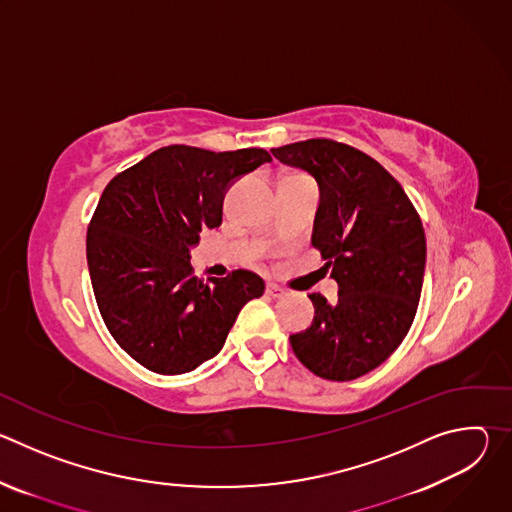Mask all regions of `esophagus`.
<instances>
[{
  "label": "esophagus",
  "mask_w": 512,
  "mask_h": 512,
  "mask_svg": "<svg viewBox=\"0 0 512 512\" xmlns=\"http://www.w3.org/2000/svg\"><path fill=\"white\" fill-rule=\"evenodd\" d=\"M265 294H267V296H271V298H281V296H285V289H283L281 285L267 283V287H265Z\"/></svg>",
  "instance_id": "esophagus-1"
}]
</instances>
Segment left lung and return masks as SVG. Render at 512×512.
I'll return each instance as SVG.
<instances>
[{"label":"left lung","mask_w":512,"mask_h":512,"mask_svg":"<svg viewBox=\"0 0 512 512\" xmlns=\"http://www.w3.org/2000/svg\"><path fill=\"white\" fill-rule=\"evenodd\" d=\"M271 154L320 186L312 245L338 283V300L310 294L316 316L291 334L314 375L352 381L383 364L407 336L423 283L425 233L401 184L352 145L316 137Z\"/></svg>","instance_id":"8db88e82"}]
</instances>
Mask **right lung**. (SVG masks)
<instances>
[{
  "label": "right lung",
  "mask_w": 512,
  "mask_h": 512,
  "mask_svg": "<svg viewBox=\"0 0 512 512\" xmlns=\"http://www.w3.org/2000/svg\"><path fill=\"white\" fill-rule=\"evenodd\" d=\"M271 156L168 145L117 174L87 231L95 300L115 342L160 375L196 369L223 348L241 308L265 283L247 269L194 275L188 249L223 223L227 188Z\"/></svg>",
  "instance_id": "right-lung-1"
}]
</instances>
